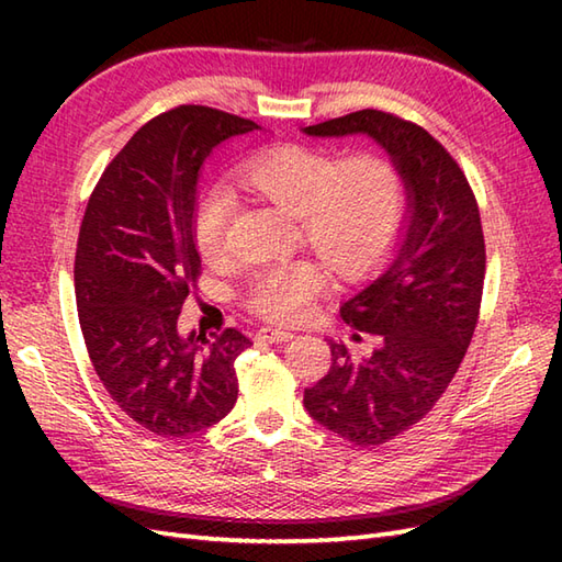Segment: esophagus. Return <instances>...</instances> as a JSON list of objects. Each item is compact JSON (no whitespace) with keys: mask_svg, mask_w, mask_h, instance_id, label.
<instances>
[{"mask_svg":"<svg viewBox=\"0 0 562 562\" xmlns=\"http://www.w3.org/2000/svg\"><path fill=\"white\" fill-rule=\"evenodd\" d=\"M258 338L268 340V342H288L294 338V333L290 330H282V328H272V326H266L258 330Z\"/></svg>","mask_w":562,"mask_h":562,"instance_id":"34e87169","label":"esophagus"}]
</instances>
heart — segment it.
Returning <instances> with one entry per match:
<instances>
[{
  "mask_svg": "<svg viewBox=\"0 0 562 562\" xmlns=\"http://www.w3.org/2000/svg\"><path fill=\"white\" fill-rule=\"evenodd\" d=\"M238 183L290 212L304 244L338 272L360 278L379 266L396 241L405 188L398 166L384 154L342 159L326 149L280 145L238 166ZM234 217L232 198L214 190L198 205L195 244L210 262L226 258ZM326 290V274L312 260H294L254 274L246 304L268 321H300Z\"/></svg>",
  "mask_w": 562,
  "mask_h": 562,
  "instance_id": "1",
  "label": "heart"
}]
</instances>
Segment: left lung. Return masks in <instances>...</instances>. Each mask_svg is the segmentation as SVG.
Instances as JSON below:
<instances>
[{
	"instance_id": "left-lung-1",
	"label": "left lung",
	"mask_w": 562,
	"mask_h": 562,
	"mask_svg": "<svg viewBox=\"0 0 562 562\" xmlns=\"http://www.w3.org/2000/svg\"><path fill=\"white\" fill-rule=\"evenodd\" d=\"M304 133L372 137L398 166L408 198L389 266L340 306L345 324L379 338L376 350L355 362L330 340L328 374L304 389V408L318 425L376 447L432 411L469 350L485 280L479 202L451 154L398 115L367 109Z\"/></svg>"
}]
</instances>
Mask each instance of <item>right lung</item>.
<instances>
[{
	"label": "right lung",
	"instance_id": "right-lung-1",
	"mask_svg": "<svg viewBox=\"0 0 562 562\" xmlns=\"http://www.w3.org/2000/svg\"><path fill=\"white\" fill-rule=\"evenodd\" d=\"M260 130L207 105H178L142 125L109 164L83 212L75 290L83 342L117 408L159 437L217 425L238 396L234 362L250 340L178 333L200 278L195 190L224 139Z\"/></svg>",
	"mask_w": 562,
	"mask_h": 562
}]
</instances>
